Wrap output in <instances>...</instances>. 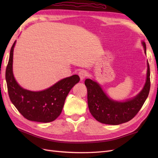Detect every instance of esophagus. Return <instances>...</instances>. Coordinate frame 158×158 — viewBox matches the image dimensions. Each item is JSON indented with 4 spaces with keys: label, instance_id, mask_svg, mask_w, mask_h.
Segmentation results:
<instances>
[{
    "label": "esophagus",
    "instance_id": "1",
    "mask_svg": "<svg viewBox=\"0 0 158 158\" xmlns=\"http://www.w3.org/2000/svg\"><path fill=\"white\" fill-rule=\"evenodd\" d=\"M87 74H88V73H87L85 70H80V71L79 72V76L80 77V79H81V80H83L85 78V77H87Z\"/></svg>",
    "mask_w": 158,
    "mask_h": 158
}]
</instances>
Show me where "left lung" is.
I'll use <instances>...</instances> for the list:
<instances>
[{"label":"left lung","instance_id":"left-lung-1","mask_svg":"<svg viewBox=\"0 0 158 158\" xmlns=\"http://www.w3.org/2000/svg\"><path fill=\"white\" fill-rule=\"evenodd\" d=\"M146 53V45L143 42ZM88 90V104L89 112L99 122L119 125L129 122L135 117L148 97L150 90V69L147 62V73L145 85L143 90L132 100L117 102L110 99L96 82L89 79L85 81Z\"/></svg>","mask_w":158,"mask_h":158}]
</instances>
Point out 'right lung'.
<instances>
[{"label": "right lung", "instance_id": "right-lung-1", "mask_svg": "<svg viewBox=\"0 0 158 158\" xmlns=\"http://www.w3.org/2000/svg\"><path fill=\"white\" fill-rule=\"evenodd\" d=\"M15 41L10 51L5 78L9 98L22 115L30 121L51 122L61 113L70 90L80 80L74 75L60 80L53 86L43 91L32 92L21 88L13 74V55Z\"/></svg>", "mask_w": 158, "mask_h": 158}]
</instances>
